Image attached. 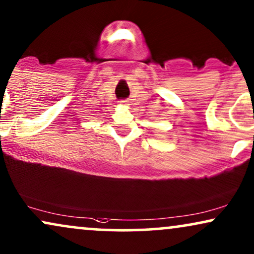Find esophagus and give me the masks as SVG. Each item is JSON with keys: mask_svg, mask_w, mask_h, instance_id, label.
Returning a JSON list of instances; mask_svg holds the SVG:
<instances>
[{"mask_svg": "<svg viewBox=\"0 0 254 254\" xmlns=\"http://www.w3.org/2000/svg\"><path fill=\"white\" fill-rule=\"evenodd\" d=\"M121 104L122 105H129V102H127V101H121Z\"/></svg>", "mask_w": 254, "mask_h": 254, "instance_id": "1", "label": "esophagus"}]
</instances>
